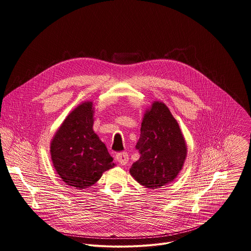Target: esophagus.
<instances>
[{"label":"esophagus","instance_id":"34e87169","mask_svg":"<svg viewBox=\"0 0 251 251\" xmlns=\"http://www.w3.org/2000/svg\"><path fill=\"white\" fill-rule=\"evenodd\" d=\"M116 159L120 165L125 166L129 162V156L127 153H119L116 155Z\"/></svg>","mask_w":251,"mask_h":251}]
</instances>
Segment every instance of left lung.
I'll use <instances>...</instances> for the list:
<instances>
[{
    "label": "left lung",
    "mask_w": 251,
    "mask_h": 251,
    "mask_svg": "<svg viewBox=\"0 0 251 251\" xmlns=\"http://www.w3.org/2000/svg\"><path fill=\"white\" fill-rule=\"evenodd\" d=\"M136 149L141 156L130 174L143 187L160 189L182 171L188 153L186 140L165 103L154 101L146 110Z\"/></svg>",
    "instance_id": "8db88e82"
}]
</instances>
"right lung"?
Listing matches in <instances>:
<instances>
[{"instance_id": "1", "label": "right lung", "mask_w": 251, "mask_h": 251, "mask_svg": "<svg viewBox=\"0 0 251 251\" xmlns=\"http://www.w3.org/2000/svg\"><path fill=\"white\" fill-rule=\"evenodd\" d=\"M94 107L84 101L71 111L50 142L52 165L70 187L85 190L115 164L104 143L93 131Z\"/></svg>"}]
</instances>
